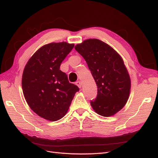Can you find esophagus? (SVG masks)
Segmentation results:
<instances>
[{"instance_id": "obj_1", "label": "esophagus", "mask_w": 158, "mask_h": 158, "mask_svg": "<svg viewBox=\"0 0 158 158\" xmlns=\"http://www.w3.org/2000/svg\"><path fill=\"white\" fill-rule=\"evenodd\" d=\"M75 84H76V85H77L78 88H80L81 87H82V83H81L80 81H77V82H76Z\"/></svg>"}]
</instances>
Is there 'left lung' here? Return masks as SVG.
<instances>
[{"label":"left lung","instance_id":"8db88e82","mask_svg":"<svg viewBox=\"0 0 158 158\" xmlns=\"http://www.w3.org/2000/svg\"><path fill=\"white\" fill-rule=\"evenodd\" d=\"M86 61L98 86V95L90 104L98 114L111 117L127 103L131 78L122 57L111 46L97 39H89L75 46Z\"/></svg>","mask_w":158,"mask_h":158}]
</instances>
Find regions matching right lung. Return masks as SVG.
Returning a JSON list of instances; mask_svg holds the SVG:
<instances>
[{"instance_id":"obj_1","label":"right lung","mask_w":158,"mask_h":158,"mask_svg":"<svg viewBox=\"0 0 158 158\" xmlns=\"http://www.w3.org/2000/svg\"><path fill=\"white\" fill-rule=\"evenodd\" d=\"M74 44L51 43L38 49L23 72L22 87L28 106L41 118L58 121L67 113L79 88L60 70Z\"/></svg>"}]
</instances>
